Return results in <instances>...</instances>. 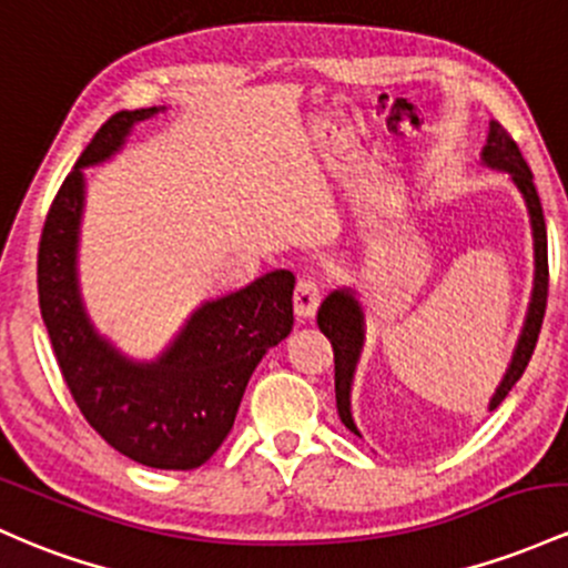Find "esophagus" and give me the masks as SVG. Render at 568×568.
<instances>
[{"mask_svg":"<svg viewBox=\"0 0 568 568\" xmlns=\"http://www.w3.org/2000/svg\"><path fill=\"white\" fill-rule=\"evenodd\" d=\"M323 298V283L317 277H302L296 283V294H294V307L298 317H313L317 304Z\"/></svg>","mask_w":568,"mask_h":568,"instance_id":"esophagus-1","label":"esophagus"}]
</instances>
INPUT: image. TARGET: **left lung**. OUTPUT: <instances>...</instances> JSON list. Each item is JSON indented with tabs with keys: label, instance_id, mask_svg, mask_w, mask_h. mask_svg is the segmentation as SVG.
Returning a JSON list of instances; mask_svg holds the SVG:
<instances>
[{
	"label": "left lung",
	"instance_id": "left-lung-1",
	"mask_svg": "<svg viewBox=\"0 0 568 568\" xmlns=\"http://www.w3.org/2000/svg\"><path fill=\"white\" fill-rule=\"evenodd\" d=\"M483 161L494 170L509 172V178L515 180V185L520 189L523 199H526L528 215H531V232H534V261H537V272H534V294H531V307H528L526 326H523L520 339H517L513 364H509L507 375H504L501 385L496 388L494 398H490V409H496L498 404L507 398L509 390L517 379L526 372L528 361H531L534 347H537L541 321H545V307H547V288H550V270H547V229H545V213H541V202L537 185H534V174L528 170L526 159H523L517 142L509 136L507 129L501 123H490L488 145L483 151ZM317 326L328 336L334 347V390H336V409H339L342 423L351 428L353 434H358L355 428L353 415H351V383L355 364H358L361 345H364V313H361L358 302L351 291H334L332 296H326V302L317 310Z\"/></svg>",
	"mask_w": 568,
	"mask_h": 568
}]
</instances>
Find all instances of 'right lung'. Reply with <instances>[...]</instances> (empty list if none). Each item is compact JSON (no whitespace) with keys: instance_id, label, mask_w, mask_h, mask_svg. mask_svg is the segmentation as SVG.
<instances>
[{"instance_id":"1","label":"right lung","mask_w":568,"mask_h":568,"mask_svg":"<svg viewBox=\"0 0 568 568\" xmlns=\"http://www.w3.org/2000/svg\"><path fill=\"white\" fill-rule=\"evenodd\" d=\"M155 110L108 118L64 178L42 226L37 294L61 377L93 432L136 464L189 471L223 445L253 369L294 328L296 277L277 270L207 302L155 364L123 358L93 332L74 277L83 166L110 159Z\"/></svg>"}]
</instances>
